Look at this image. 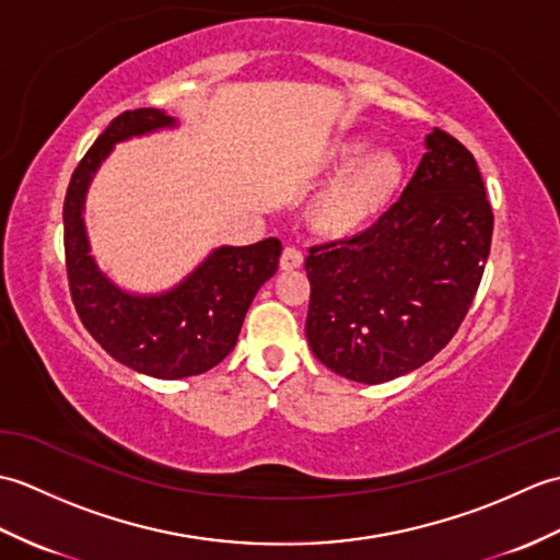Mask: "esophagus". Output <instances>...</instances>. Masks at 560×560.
Instances as JSON below:
<instances>
[{
  "label": "esophagus",
  "mask_w": 560,
  "mask_h": 560,
  "mask_svg": "<svg viewBox=\"0 0 560 560\" xmlns=\"http://www.w3.org/2000/svg\"><path fill=\"white\" fill-rule=\"evenodd\" d=\"M279 265H281V269H283V271L299 269V267L303 265V253H301L299 247H287V249H283V253H281Z\"/></svg>",
  "instance_id": "obj_1"
}]
</instances>
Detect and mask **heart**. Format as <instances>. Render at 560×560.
<instances>
[{
	"mask_svg": "<svg viewBox=\"0 0 560 560\" xmlns=\"http://www.w3.org/2000/svg\"><path fill=\"white\" fill-rule=\"evenodd\" d=\"M365 141H343L331 153L337 165H349L315 199V219L331 231L351 229L371 217L395 192L401 180V163L389 151L365 153Z\"/></svg>",
	"mask_w": 560,
	"mask_h": 560,
	"instance_id": "b5f03b06",
	"label": "heart"
}]
</instances>
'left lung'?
<instances>
[{"instance_id":"8db88e82","label":"left lung","mask_w":560,"mask_h":560,"mask_svg":"<svg viewBox=\"0 0 560 560\" xmlns=\"http://www.w3.org/2000/svg\"><path fill=\"white\" fill-rule=\"evenodd\" d=\"M371 229L311 247L305 335L319 363L355 383L407 375L455 337L489 259L493 211L479 165L443 129Z\"/></svg>"}]
</instances>
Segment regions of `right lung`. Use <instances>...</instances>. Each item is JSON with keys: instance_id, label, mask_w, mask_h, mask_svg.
<instances>
[{"instance_id": "add662e5", "label": "right lung", "mask_w": 560, "mask_h": 560, "mask_svg": "<svg viewBox=\"0 0 560 560\" xmlns=\"http://www.w3.org/2000/svg\"><path fill=\"white\" fill-rule=\"evenodd\" d=\"M171 127H177L175 117L156 108L117 115L77 165L62 211L67 279L83 327L115 361L159 380L207 373L233 351L247 307L277 273L281 255L277 237L221 245L177 287L156 295L129 293L105 277L83 223L89 185L115 144Z\"/></svg>"}]
</instances>
